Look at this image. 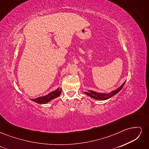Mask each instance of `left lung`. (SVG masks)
<instances>
[{
  "label": "left lung",
  "instance_id": "8db88e82",
  "mask_svg": "<svg viewBox=\"0 0 149 149\" xmlns=\"http://www.w3.org/2000/svg\"><path fill=\"white\" fill-rule=\"evenodd\" d=\"M125 83V82H124L123 83V84L120 87H119V88H118L116 90H115V91H112L111 93H108V94L98 93L94 92V91H90V90H89L88 92H84V94H86V95L90 96L93 99H95V100H107V99L111 97L112 96H114L115 94H116L117 93H119L122 89V88H123Z\"/></svg>",
  "mask_w": 149,
  "mask_h": 149
}]
</instances>
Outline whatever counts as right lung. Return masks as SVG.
<instances>
[{
	"label": "right lung",
	"mask_w": 149,
	"mask_h": 149,
	"mask_svg": "<svg viewBox=\"0 0 149 149\" xmlns=\"http://www.w3.org/2000/svg\"><path fill=\"white\" fill-rule=\"evenodd\" d=\"M61 93V89L58 88L56 90H55V91H52V93H49L47 96H45L43 97H39L36 99H33V100H31L38 104H46L49 101H50L51 100H53V99L58 97L60 95Z\"/></svg>",
	"instance_id": "right-lung-1"
}]
</instances>
